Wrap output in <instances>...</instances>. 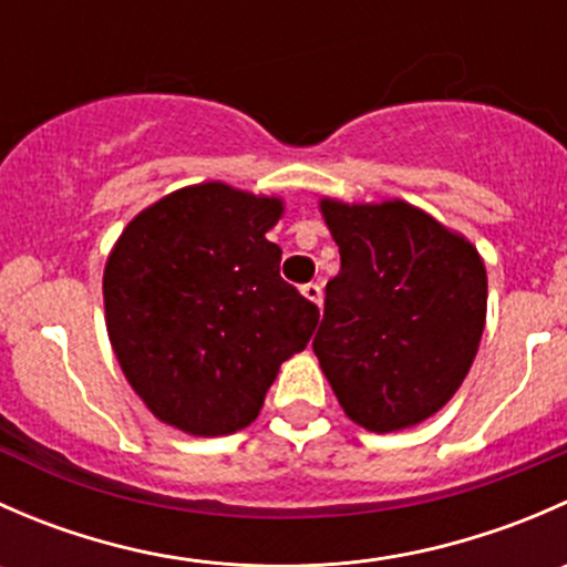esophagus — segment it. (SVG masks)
Masks as SVG:
<instances>
[{"label": "esophagus", "mask_w": 567, "mask_h": 567, "mask_svg": "<svg viewBox=\"0 0 567 567\" xmlns=\"http://www.w3.org/2000/svg\"><path fill=\"white\" fill-rule=\"evenodd\" d=\"M301 293H305V299H310L312 305L320 307V301H323V288H320L318 282H307L305 288H301Z\"/></svg>", "instance_id": "34e87169"}]
</instances>
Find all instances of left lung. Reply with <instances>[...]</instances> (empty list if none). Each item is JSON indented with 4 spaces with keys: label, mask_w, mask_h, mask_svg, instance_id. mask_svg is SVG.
<instances>
[{
    "label": "left lung",
    "mask_w": 567,
    "mask_h": 567,
    "mask_svg": "<svg viewBox=\"0 0 567 567\" xmlns=\"http://www.w3.org/2000/svg\"><path fill=\"white\" fill-rule=\"evenodd\" d=\"M340 247L312 340L342 411L373 433L420 425L466 379L485 326L477 249L403 199H320Z\"/></svg>",
    "instance_id": "obj_1"
}]
</instances>
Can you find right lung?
Instances as JSON below:
<instances>
[{
	"label": "right lung",
	"instance_id": "1",
	"mask_svg": "<svg viewBox=\"0 0 567 567\" xmlns=\"http://www.w3.org/2000/svg\"><path fill=\"white\" fill-rule=\"evenodd\" d=\"M282 199L177 188L128 221L104 271L106 329L134 392L167 425L225 436L255 422L318 307L279 277L266 233Z\"/></svg>",
	"mask_w": 567,
	"mask_h": 567
}]
</instances>
